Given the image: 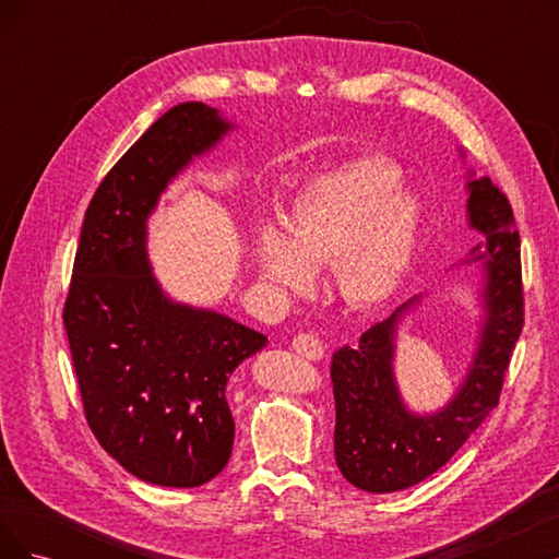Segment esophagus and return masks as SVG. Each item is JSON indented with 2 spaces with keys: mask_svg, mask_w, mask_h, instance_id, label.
Wrapping results in <instances>:
<instances>
[{
  "mask_svg": "<svg viewBox=\"0 0 559 559\" xmlns=\"http://www.w3.org/2000/svg\"><path fill=\"white\" fill-rule=\"evenodd\" d=\"M292 349L310 361H319L324 357V345H321L317 335H310V333H298L292 341Z\"/></svg>",
  "mask_w": 559,
  "mask_h": 559,
  "instance_id": "esophagus-1",
  "label": "esophagus"
}]
</instances>
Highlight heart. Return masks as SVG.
Returning <instances> with one entry per match:
<instances>
[{
	"instance_id": "1",
	"label": "heart",
	"mask_w": 559,
	"mask_h": 559,
	"mask_svg": "<svg viewBox=\"0 0 559 559\" xmlns=\"http://www.w3.org/2000/svg\"><path fill=\"white\" fill-rule=\"evenodd\" d=\"M399 175L382 160H357L310 179L277 224L261 222L251 257L277 296L302 294L312 270L331 265L335 294L352 308H373L408 273L417 205L394 193Z\"/></svg>"
}]
</instances>
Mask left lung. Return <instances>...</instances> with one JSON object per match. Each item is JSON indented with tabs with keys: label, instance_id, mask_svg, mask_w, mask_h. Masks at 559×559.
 <instances>
[{
	"label": "left lung",
	"instance_id": "obj_1",
	"mask_svg": "<svg viewBox=\"0 0 559 559\" xmlns=\"http://www.w3.org/2000/svg\"><path fill=\"white\" fill-rule=\"evenodd\" d=\"M464 156V154H462ZM468 226L483 240L462 263H483L480 333L464 382L433 413L405 405L394 376L396 333L421 296L370 326L357 345L333 354L335 464L364 492L389 495L429 478L497 408L506 368L524 324L520 235L513 210L492 179L468 170Z\"/></svg>",
	"mask_w": 559,
	"mask_h": 559
}]
</instances>
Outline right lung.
I'll return each mask as SVG.
<instances>
[{"label": "right lung", "instance_id": "add662e5", "mask_svg": "<svg viewBox=\"0 0 559 559\" xmlns=\"http://www.w3.org/2000/svg\"><path fill=\"white\" fill-rule=\"evenodd\" d=\"M233 123L202 103L165 111L97 186L83 218L64 331L88 427L132 476L198 487L230 460L226 386L267 337L163 292L146 222L167 183Z\"/></svg>", "mask_w": 559, "mask_h": 559}]
</instances>
